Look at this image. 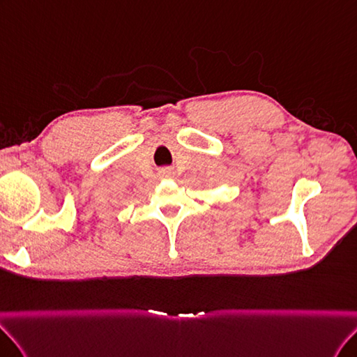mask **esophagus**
<instances>
[{"label":"esophagus","mask_w":357,"mask_h":357,"mask_svg":"<svg viewBox=\"0 0 357 357\" xmlns=\"http://www.w3.org/2000/svg\"><path fill=\"white\" fill-rule=\"evenodd\" d=\"M165 174H171V171H163Z\"/></svg>","instance_id":"34e87169"}]
</instances>
